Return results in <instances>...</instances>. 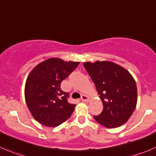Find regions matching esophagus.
<instances>
[{"instance_id":"obj_1","label":"esophagus","mask_w":156,"mask_h":156,"mask_svg":"<svg viewBox=\"0 0 156 156\" xmlns=\"http://www.w3.org/2000/svg\"><path fill=\"white\" fill-rule=\"evenodd\" d=\"M81 100L82 101H84V102H88V101H89V97L87 96V95L82 94V95H81Z\"/></svg>"}]
</instances>
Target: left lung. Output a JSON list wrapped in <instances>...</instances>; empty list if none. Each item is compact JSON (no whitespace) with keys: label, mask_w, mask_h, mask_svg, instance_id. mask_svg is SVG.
<instances>
[{"label":"left lung","mask_w":156,"mask_h":156,"mask_svg":"<svg viewBox=\"0 0 156 156\" xmlns=\"http://www.w3.org/2000/svg\"><path fill=\"white\" fill-rule=\"evenodd\" d=\"M94 83L104 109L97 122L107 128H116L126 123L133 113L137 103V88L131 74L111 62H84Z\"/></svg>","instance_id":"left-lung-1"}]
</instances>
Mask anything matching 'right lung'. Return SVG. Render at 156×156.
I'll list each match as a JSON object with an SVG mask.
<instances>
[{
  "label": "right lung",
  "instance_id": "1",
  "mask_svg": "<svg viewBox=\"0 0 156 156\" xmlns=\"http://www.w3.org/2000/svg\"><path fill=\"white\" fill-rule=\"evenodd\" d=\"M78 62L51 58L37 65L27 77L25 99L32 116L41 124L58 126L73 113L75 104L68 102L61 83L77 67Z\"/></svg>",
  "mask_w": 156,
  "mask_h": 156
}]
</instances>
